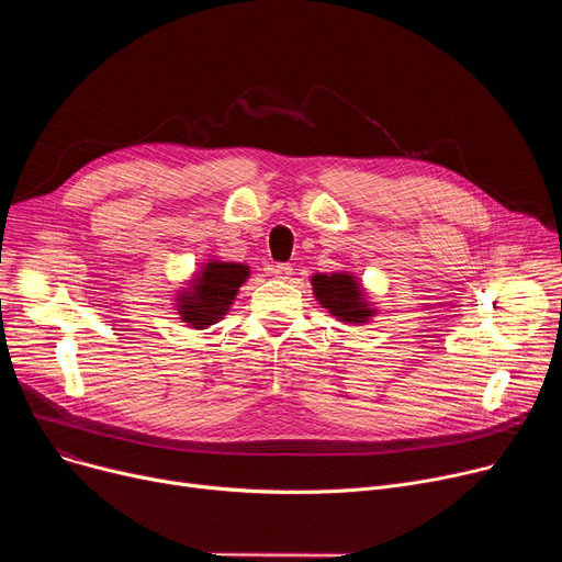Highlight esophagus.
I'll use <instances>...</instances> for the list:
<instances>
[{
    "instance_id": "34e87169",
    "label": "esophagus",
    "mask_w": 562,
    "mask_h": 562,
    "mask_svg": "<svg viewBox=\"0 0 562 562\" xmlns=\"http://www.w3.org/2000/svg\"><path fill=\"white\" fill-rule=\"evenodd\" d=\"M271 273L276 278H280V280H289L293 276V269H291V263H276L273 269H271Z\"/></svg>"
}]
</instances>
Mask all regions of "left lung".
<instances>
[{"label": "left lung", "mask_w": 562, "mask_h": 562, "mask_svg": "<svg viewBox=\"0 0 562 562\" xmlns=\"http://www.w3.org/2000/svg\"><path fill=\"white\" fill-rule=\"evenodd\" d=\"M316 301L328 307L333 316L350 323H364L373 310L364 303L358 280L348 273H330L312 278Z\"/></svg>", "instance_id": "8db88e82"}]
</instances>
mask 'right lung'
I'll return each mask as SVG.
<instances>
[{"label": "right lung", "instance_id": "obj_1", "mask_svg": "<svg viewBox=\"0 0 562 562\" xmlns=\"http://www.w3.org/2000/svg\"><path fill=\"white\" fill-rule=\"evenodd\" d=\"M250 276L248 266L234 261H210L202 273L193 280L191 291H184L180 301V316L184 323L202 330L212 323L221 321L229 310L236 291Z\"/></svg>", "mask_w": 562, "mask_h": 562}]
</instances>
